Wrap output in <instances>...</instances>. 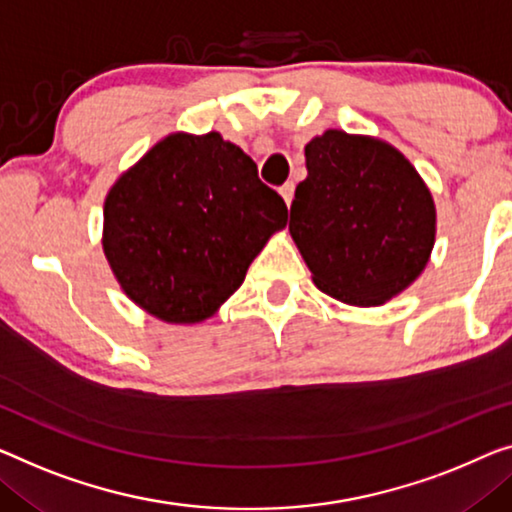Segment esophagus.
I'll use <instances>...</instances> for the list:
<instances>
[{
    "label": "esophagus",
    "instance_id": "obj_1",
    "mask_svg": "<svg viewBox=\"0 0 512 512\" xmlns=\"http://www.w3.org/2000/svg\"><path fill=\"white\" fill-rule=\"evenodd\" d=\"M280 195H282V200H285V204L289 207V204H292V200H294V183L287 181L285 186H280Z\"/></svg>",
    "mask_w": 512,
    "mask_h": 512
}]
</instances>
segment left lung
I'll use <instances>...</instances> for the list:
<instances>
[{
	"mask_svg": "<svg viewBox=\"0 0 512 512\" xmlns=\"http://www.w3.org/2000/svg\"><path fill=\"white\" fill-rule=\"evenodd\" d=\"M289 234L312 282L347 305L372 308L425 271L437 207L409 158L379 137L329 128L305 144Z\"/></svg>",
	"mask_w": 512,
	"mask_h": 512,
	"instance_id": "obj_1",
	"label": "left lung"
}]
</instances>
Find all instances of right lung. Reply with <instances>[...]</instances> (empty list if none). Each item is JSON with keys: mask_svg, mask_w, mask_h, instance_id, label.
Returning <instances> with one entry per match:
<instances>
[{"mask_svg": "<svg viewBox=\"0 0 512 512\" xmlns=\"http://www.w3.org/2000/svg\"><path fill=\"white\" fill-rule=\"evenodd\" d=\"M285 225V202L243 149L216 131H177L112 183L101 243L137 308L165 324H200Z\"/></svg>", "mask_w": 512, "mask_h": 512, "instance_id": "right-lung-1", "label": "right lung"}]
</instances>
